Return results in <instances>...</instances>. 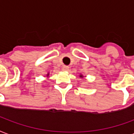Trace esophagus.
<instances>
[{
	"instance_id": "obj_1",
	"label": "esophagus",
	"mask_w": 134,
	"mask_h": 134,
	"mask_svg": "<svg viewBox=\"0 0 134 134\" xmlns=\"http://www.w3.org/2000/svg\"><path fill=\"white\" fill-rule=\"evenodd\" d=\"M62 69L63 71H67V70H68V69H69V67H67V66H63Z\"/></svg>"
}]
</instances>
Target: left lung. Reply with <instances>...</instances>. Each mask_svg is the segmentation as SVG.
Returning <instances> with one entry per match:
<instances>
[{"instance_id": "8db88e82", "label": "left lung", "mask_w": 134, "mask_h": 134, "mask_svg": "<svg viewBox=\"0 0 134 134\" xmlns=\"http://www.w3.org/2000/svg\"><path fill=\"white\" fill-rule=\"evenodd\" d=\"M80 78H83V77H84V76H83V75H82V74H80Z\"/></svg>"}]
</instances>
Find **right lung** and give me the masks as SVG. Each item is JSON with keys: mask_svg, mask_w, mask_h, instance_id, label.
Segmentation results:
<instances>
[{"mask_svg": "<svg viewBox=\"0 0 134 134\" xmlns=\"http://www.w3.org/2000/svg\"><path fill=\"white\" fill-rule=\"evenodd\" d=\"M49 72H48V73H47V75H45V77H47V78H48V77H49Z\"/></svg>", "mask_w": 134, "mask_h": 134, "instance_id": "obj_1", "label": "right lung"}]
</instances>
